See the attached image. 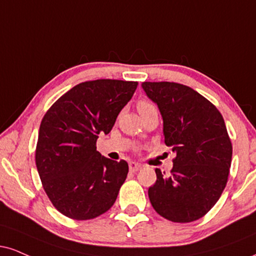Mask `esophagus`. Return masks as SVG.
I'll use <instances>...</instances> for the list:
<instances>
[{
	"label": "esophagus",
	"mask_w": 256,
	"mask_h": 256,
	"mask_svg": "<svg viewBox=\"0 0 256 256\" xmlns=\"http://www.w3.org/2000/svg\"><path fill=\"white\" fill-rule=\"evenodd\" d=\"M128 167H130V170L134 172H134L140 170V169H142V164H140V163H136V162H131Z\"/></svg>",
	"instance_id": "obj_1"
}]
</instances>
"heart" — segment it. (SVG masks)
Wrapping results in <instances>:
<instances>
[{
    "label": "heart",
    "mask_w": 256,
    "mask_h": 256,
    "mask_svg": "<svg viewBox=\"0 0 256 256\" xmlns=\"http://www.w3.org/2000/svg\"><path fill=\"white\" fill-rule=\"evenodd\" d=\"M152 104H148V102H140L138 104V110H146V108H149V107H152Z\"/></svg>",
    "instance_id": "b5f03b06"
}]
</instances>
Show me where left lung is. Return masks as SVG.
Here are the masks:
<instances>
[{
    "mask_svg": "<svg viewBox=\"0 0 256 256\" xmlns=\"http://www.w3.org/2000/svg\"><path fill=\"white\" fill-rule=\"evenodd\" d=\"M146 96L158 104L166 146L176 154L170 174L156 169L150 202L160 216L176 223L202 218L226 188L232 146L222 114L210 101L187 86L143 82Z\"/></svg>",
    "mask_w": 256,
    "mask_h": 256,
    "instance_id": "obj_1",
    "label": "left lung"
}]
</instances>
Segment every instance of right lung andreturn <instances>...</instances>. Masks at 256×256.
<instances>
[{
    "mask_svg": "<svg viewBox=\"0 0 256 256\" xmlns=\"http://www.w3.org/2000/svg\"><path fill=\"white\" fill-rule=\"evenodd\" d=\"M137 86L120 80L80 83L42 118L36 164L46 194L64 216L92 220L114 204L128 164L101 155L96 140L110 134Z\"/></svg>",
    "mask_w": 256,
    "mask_h": 256,
    "instance_id": "1",
    "label": "right lung"
}]
</instances>
